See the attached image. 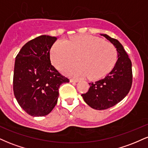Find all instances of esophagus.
Here are the masks:
<instances>
[{
    "label": "esophagus",
    "instance_id": "esophagus-1",
    "mask_svg": "<svg viewBox=\"0 0 148 148\" xmlns=\"http://www.w3.org/2000/svg\"><path fill=\"white\" fill-rule=\"evenodd\" d=\"M70 82L71 83H77V82H79V80L72 79H70Z\"/></svg>",
    "mask_w": 148,
    "mask_h": 148
}]
</instances>
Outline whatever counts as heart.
Returning a JSON list of instances; mask_svg holds the SVG:
<instances>
[{
  "label": "heart",
  "mask_w": 148,
  "mask_h": 148,
  "mask_svg": "<svg viewBox=\"0 0 148 148\" xmlns=\"http://www.w3.org/2000/svg\"><path fill=\"white\" fill-rule=\"evenodd\" d=\"M79 62L67 66L62 72L67 75L87 76L96 79L107 74L117 60V50L111 42L90 35H79L67 40H59L50 51L51 60L60 69L76 60Z\"/></svg>",
  "instance_id": "obj_1"
}]
</instances>
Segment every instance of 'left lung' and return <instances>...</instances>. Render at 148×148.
Wrapping results in <instances>:
<instances>
[{
  "instance_id": "1",
  "label": "left lung",
  "mask_w": 148,
  "mask_h": 148,
  "mask_svg": "<svg viewBox=\"0 0 148 148\" xmlns=\"http://www.w3.org/2000/svg\"><path fill=\"white\" fill-rule=\"evenodd\" d=\"M100 35L116 48L118 60L105 77L89 83V90L81 96L91 108L104 110L115 106L127 95L132 87V62L120 42L106 34Z\"/></svg>"
}]
</instances>
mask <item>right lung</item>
Segmentation results:
<instances>
[{
  "label": "right lung",
  "instance_id": "add662e5",
  "mask_svg": "<svg viewBox=\"0 0 148 148\" xmlns=\"http://www.w3.org/2000/svg\"><path fill=\"white\" fill-rule=\"evenodd\" d=\"M56 40L49 35L37 37L23 45L15 58V98L33 117L48 115L56 105L60 86L69 81L51 63L50 49Z\"/></svg>",
  "mask_w": 148,
  "mask_h": 148
}]
</instances>
